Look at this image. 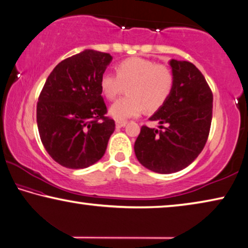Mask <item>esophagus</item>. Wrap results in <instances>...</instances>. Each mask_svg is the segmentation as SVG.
<instances>
[{
	"instance_id": "1",
	"label": "esophagus",
	"mask_w": 248,
	"mask_h": 248,
	"mask_svg": "<svg viewBox=\"0 0 248 248\" xmlns=\"http://www.w3.org/2000/svg\"><path fill=\"white\" fill-rule=\"evenodd\" d=\"M125 124H127V121H116L117 128H123Z\"/></svg>"
}]
</instances>
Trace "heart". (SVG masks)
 <instances>
[{"label": "heart", "mask_w": 248, "mask_h": 248, "mask_svg": "<svg viewBox=\"0 0 248 248\" xmlns=\"http://www.w3.org/2000/svg\"><path fill=\"white\" fill-rule=\"evenodd\" d=\"M117 76L103 73L100 88L103 95L114 100L127 88V97L110 107L109 113L117 121L138 117L143 111H156L170 97L175 76L170 68L141 58H129L116 66Z\"/></svg>", "instance_id": "1"}]
</instances>
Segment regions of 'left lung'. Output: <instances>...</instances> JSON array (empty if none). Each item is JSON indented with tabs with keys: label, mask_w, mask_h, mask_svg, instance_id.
I'll use <instances>...</instances> for the list:
<instances>
[{
	"label": "left lung",
	"mask_w": 248,
	"mask_h": 248,
	"mask_svg": "<svg viewBox=\"0 0 248 248\" xmlns=\"http://www.w3.org/2000/svg\"><path fill=\"white\" fill-rule=\"evenodd\" d=\"M175 86L166 103L149 118L159 129L142 125L135 154L143 167L158 173L177 172L204 149L213 117V93L204 76L188 61H169Z\"/></svg>",
	"instance_id": "1"
}]
</instances>
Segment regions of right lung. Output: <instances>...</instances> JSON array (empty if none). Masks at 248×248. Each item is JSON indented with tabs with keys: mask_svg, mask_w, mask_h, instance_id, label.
Wrapping results in <instances>:
<instances>
[{
	"mask_svg": "<svg viewBox=\"0 0 248 248\" xmlns=\"http://www.w3.org/2000/svg\"><path fill=\"white\" fill-rule=\"evenodd\" d=\"M111 61L109 53L84 50L61 61L44 83L36 106L40 138L63 167L87 168L106 153L116 124L105 116L100 78Z\"/></svg>",
	"mask_w": 248,
	"mask_h": 248,
	"instance_id": "obj_1",
	"label": "right lung"
}]
</instances>
